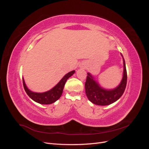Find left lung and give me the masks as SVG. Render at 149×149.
I'll return each instance as SVG.
<instances>
[{
	"label": "left lung",
	"instance_id": "8db88e82",
	"mask_svg": "<svg viewBox=\"0 0 149 149\" xmlns=\"http://www.w3.org/2000/svg\"><path fill=\"white\" fill-rule=\"evenodd\" d=\"M121 55L123 57L122 54ZM123 63L124 72L123 79L118 87L112 90H106L100 87L98 83L94 80L91 74L88 73L85 82V91L86 94L90 101L97 105L106 106L114 102L122 96L125 91L127 79V71H126L124 58Z\"/></svg>",
	"mask_w": 149,
	"mask_h": 149
}]
</instances>
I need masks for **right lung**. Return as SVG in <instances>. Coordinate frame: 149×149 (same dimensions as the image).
I'll list each match as a JSON object with an SVG mask.
<instances>
[{"label": "right lung", "instance_id": "add662e5", "mask_svg": "<svg viewBox=\"0 0 149 149\" xmlns=\"http://www.w3.org/2000/svg\"><path fill=\"white\" fill-rule=\"evenodd\" d=\"M74 72L75 71H72L70 72V73H67L55 87L47 92L38 93L31 91L26 86L24 79H23L24 88L25 92L28 94V96L34 101L39 104H49L55 102L61 97L66 80L71 76L73 75L74 73Z\"/></svg>", "mask_w": 149, "mask_h": 149}]
</instances>
